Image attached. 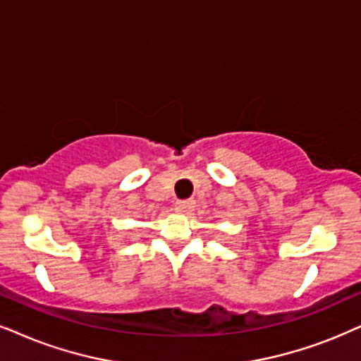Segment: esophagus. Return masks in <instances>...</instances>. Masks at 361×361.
<instances>
[{"label":"esophagus","instance_id":"34e87169","mask_svg":"<svg viewBox=\"0 0 361 361\" xmlns=\"http://www.w3.org/2000/svg\"><path fill=\"white\" fill-rule=\"evenodd\" d=\"M193 207H195V200H180V202H176L175 209L178 213H188L193 209Z\"/></svg>","mask_w":361,"mask_h":361}]
</instances>
